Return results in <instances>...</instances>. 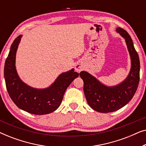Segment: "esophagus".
Returning a JSON list of instances; mask_svg holds the SVG:
<instances>
[{
    "instance_id": "obj_1",
    "label": "esophagus",
    "mask_w": 146,
    "mask_h": 146,
    "mask_svg": "<svg viewBox=\"0 0 146 146\" xmlns=\"http://www.w3.org/2000/svg\"><path fill=\"white\" fill-rule=\"evenodd\" d=\"M75 69H76V72H78L79 73V72H80L84 69V66L82 64L78 62L75 65Z\"/></svg>"
}]
</instances>
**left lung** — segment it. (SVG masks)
<instances>
[{"instance_id":"left-lung-1","label":"left lung","mask_w":146,"mask_h":146,"mask_svg":"<svg viewBox=\"0 0 146 146\" xmlns=\"http://www.w3.org/2000/svg\"><path fill=\"white\" fill-rule=\"evenodd\" d=\"M115 31L124 38L130 56L131 68L127 77L118 84L109 86L88 72L80 73L88 104L94 110L100 113L112 112L126 105L134 96L139 81L140 63L132 40L125 30L117 28Z\"/></svg>"}]
</instances>
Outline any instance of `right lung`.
Masks as SVG:
<instances>
[{
  "mask_svg": "<svg viewBox=\"0 0 146 146\" xmlns=\"http://www.w3.org/2000/svg\"><path fill=\"white\" fill-rule=\"evenodd\" d=\"M23 35L16 38L5 61L4 76L8 93L13 102L23 110L35 115L52 113L58 108L66 90L79 74L70 70L63 72L45 88H36L22 80L16 68V54Z\"/></svg>",
  "mask_w": 146,
  "mask_h": 146,
  "instance_id": "1",
  "label": "right lung"
}]
</instances>
